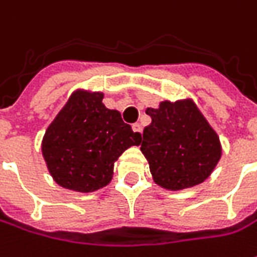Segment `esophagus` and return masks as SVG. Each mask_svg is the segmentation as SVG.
Masks as SVG:
<instances>
[{"label":"esophagus","mask_w":257,"mask_h":257,"mask_svg":"<svg viewBox=\"0 0 257 257\" xmlns=\"http://www.w3.org/2000/svg\"><path fill=\"white\" fill-rule=\"evenodd\" d=\"M132 129H134V132H137V134H142V125L137 122V123H134L132 125Z\"/></svg>","instance_id":"obj_1"}]
</instances>
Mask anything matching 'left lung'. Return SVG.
<instances>
[{"instance_id": "left-lung-1", "label": "left lung", "mask_w": 257, "mask_h": 257, "mask_svg": "<svg viewBox=\"0 0 257 257\" xmlns=\"http://www.w3.org/2000/svg\"><path fill=\"white\" fill-rule=\"evenodd\" d=\"M146 113L152 122L144 129L141 151L154 181L165 189L181 190L208 179L222 146L195 102L164 101Z\"/></svg>"}]
</instances>
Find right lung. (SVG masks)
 <instances>
[{"instance_id": "add662e5", "label": "right lung", "mask_w": 257, "mask_h": 257, "mask_svg": "<svg viewBox=\"0 0 257 257\" xmlns=\"http://www.w3.org/2000/svg\"><path fill=\"white\" fill-rule=\"evenodd\" d=\"M102 99V92L75 91L44 135L42 155L48 171L65 189L86 193L106 186L115 161L142 141Z\"/></svg>"}]
</instances>
